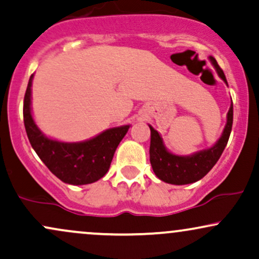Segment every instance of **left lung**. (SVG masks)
<instances>
[{
  "label": "left lung",
  "mask_w": 259,
  "mask_h": 259,
  "mask_svg": "<svg viewBox=\"0 0 259 259\" xmlns=\"http://www.w3.org/2000/svg\"><path fill=\"white\" fill-rule=\"evenodd\" d=\"M209 59L215 67L219 76L227 82L224 72L217 63L215 59L213 57H209ZM233 117L234 111L233 103H231L230 109L228 112L227 125H225L224 133H223L222 138L218 140V142L213 147L189 157L175 156V154L168 152L163 145L159 134L152 126H150V162L154 174L164 183L174 184V185H185V184L196 183L197 180L202 179L210 169L214 167L215 163L221 158L225 146H227L231 127H233Z\"/></svg>",
  "instance_id": "8db88e82"
}]
</instances>
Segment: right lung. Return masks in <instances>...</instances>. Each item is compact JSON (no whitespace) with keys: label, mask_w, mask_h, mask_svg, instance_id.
Masks as SVG:
<instances>
[{"label":"right lung","mask_w":259,"mask_h":259,"mask_svg":"<svg viewBox=\"0 0 259 259\" xmlns=\"http://www.w3.org/2000/svg\"><path fill=\"white\" fill-rule=\"evenodd\" d=\"M30 76L24 96L23 117L32 148L47 168L63 183L85 185L97 181L108 171L119 142L129 130V125L108 129L96 138L78 144H67L47 139L31 117Z\"/></svg>","instance_id":"right-lung-1"}]
</instances>
